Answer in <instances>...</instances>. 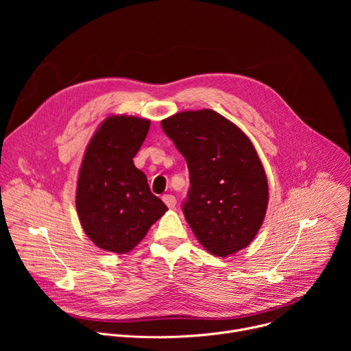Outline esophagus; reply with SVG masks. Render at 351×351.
I'll list each match as a JSON object with an SVG mask.
<instances>
[{"instance_id": "34e87169", "label": "esophagus", "mask_w": 351, "mask_h": 351, "mask_svg": "<svg viewBox=\"0 0 351 351\" xmlns=\"http://www.w3.org/2000/svg\"><path fill=\"white\" fill-rule=\"evenodd\" d=\"M162 202H164L169 208H175V206H176V198H175V195H172V194H165V195H162Z\"/></svg>"}]
</instances>
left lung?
<instances>
[{"mask_svg": "<svg viewBox=\"0 0 351 351\" xmlns=\"http://www.w3.org/2000/svg\"><path fill=\"white\" fill-rule=\"evenodd\" d=\"M161 126L187 162L182 210L199 244L218 257L247 247L268 207L267 175L253 143L213 110L179 112Z\"/></svg>", "mask_w": 351, "mask_h": 351, "instance_id": "left-lung-1", "label": "left lung"}]
</instances>
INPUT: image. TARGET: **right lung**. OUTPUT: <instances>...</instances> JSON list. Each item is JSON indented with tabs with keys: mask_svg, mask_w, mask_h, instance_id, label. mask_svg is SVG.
I'll list each match as a JSON object with an SVG mask.
<instances>
[{
	"mask_svg": "<svg viewBox=\"0 0 351 351\" xmlns=\"http://www.w3.org/2000/svg\"><path fill=\"white\" fill-rule=\"evenodd\" d=\"M148 129V119L108 117L86 148L76 210L84 233L106 252H130L168 210L133 164Z\"/></svg>",
	"mask_w": 351,
	"mask_h": 351,
	"instance_id": "add662e5",
	"label": "right lung"
}]
</instances>
